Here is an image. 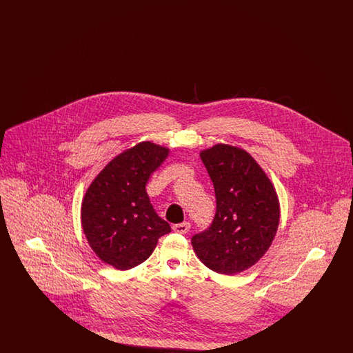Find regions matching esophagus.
<instances>
[{
    "label": "esophagus",
    "mask_w": 353,
    "mask_h": 353,
    "mask_svg": "<svg viewBox=\"0 0 353 353\" xmlns=\"http://www.w3.org/2000/svg\"><path fill=\"white\" fill-rule=\"evenodd\" d=\"M173 230H174L176 233H181V234H185V233H188V232L190 230V223H189V222H181V223H176V225H173Z\"/></svg>",
    "instance_id": "esophagus-1"
}]
</instances>
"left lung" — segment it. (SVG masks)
Segmentation results:
<instances>
[{
    "label": "left lung",
    "instance_id": "left-lung-1",
    "mask_svg": "<svg viewBox=\"0 0 353 353\" xmlns=\"http://www.w3.org/2000/svg\"><path fill=\"white\" fill-rule=\"evenodd\" d=\"M200 156L214 185L217 209L210 226L192 236V245L206 268L236 274L269 250L279 223V201L248 152L217 144Z\"/></svg>",
    "mask_w": 353,
    "mask_h": 353
}]
</instances>
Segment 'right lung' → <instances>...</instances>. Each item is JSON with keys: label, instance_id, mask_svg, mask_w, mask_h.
<instances>
[{"label": "right lung", "instance_id": "right-lung-1", "mask_svg": "<svg viewBox=\"0 0 353 353\" xmlns=\"http://www.w3.org/2000/svg\"><path fill=\"white\" fill-rule=\"evenodd\" d=\"M168 150L143 141L120 153L97 176L82 203V226L91 249L107 265L130 270L154 250L168 222L160 219L145 190Z\"/></svg>", "mask_w": 353, "mask_h": 353}]
</instances>
